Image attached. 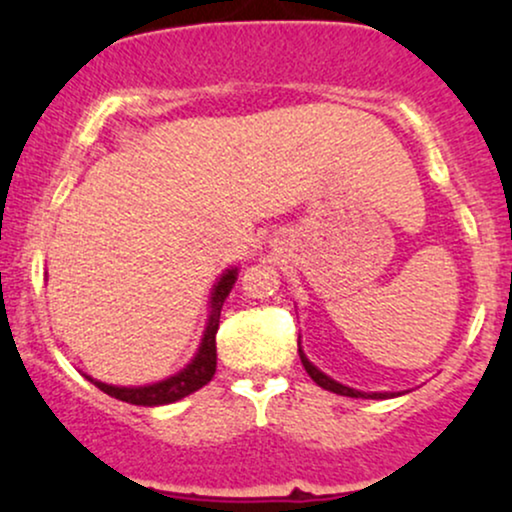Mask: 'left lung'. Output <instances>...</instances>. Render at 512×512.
Listing matches in <instances>:
<instances>
[{"mask_svg": "<svg viewBox=\"0 0 512 512\" xmlns=\"http://www.w3.org/2000/svg\"><path fill=\"white\" fill-rule=\"evenodd\" d=\"M298 354H301V361H303V366H305V370H308V375L310 378L315 380L317 385L320 387H325V390H330V392H337V395H344V397H370V399H385V397H395L392 395V392H373V395H366V392H358V390H351V387H346V385H339V383H334L332 378H327L325 373H320V370H317L313 363L308 361V358H305V354L301 349H298Z\"/></svg>", "mask_w": 512, "mask_h": 512, "instance_id": "left-lung-1", "label": "left lung"}]
</instances>
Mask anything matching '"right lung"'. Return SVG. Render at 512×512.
<instances>
[{
    "label": "right lung",
    "mask_w": 512,
    "mask_h": 512,
    "mask_svg": "<svg viewBox=\"0 0 512 512\" xmlns=\"http://www.w3.org/2000/svg\"><path fill=\"white\" fill-rule=\"evenodd\" d=\"M233 284H236V269H228V272L219 279V284L214 286V293H211V317L207 334H204L202 346H199V354L190 366L182 370V373L163 380V383L146 387H113L91 378L88 380H91L98 390H103L105 395L122 399V402L129 404H139V407H158V404L178 402V399L197 392L199 387L207 385L216 373V332H219L223 301H226V296L231 293Z\"/></svg>",
    "instance_id": "1"
}]
</instances>
